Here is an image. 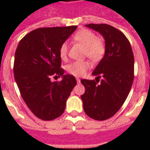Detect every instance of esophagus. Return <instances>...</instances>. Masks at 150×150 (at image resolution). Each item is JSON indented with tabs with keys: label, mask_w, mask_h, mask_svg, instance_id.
I'll return each instance as SVG.
<instances>
[{
	"label": "esophagus",
	"mask_w": 150,
	"mask_h": 150,
	"mask_svg": "<svg viewBox=\"0 0 150 150\" xmlns=\"http://www.w3.org/2000/svg\"><path fill=\"white\" fill-rule=\"evenodd\" d=\"M76 81H77V83H80V79L79 78H76Z\"/></svg>",
	"instance_id": "1"
}]
</instances>
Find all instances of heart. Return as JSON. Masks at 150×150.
<instances>
[{
  "mask_svg": "<svg viewBox=\"0 0 150 150\" xmlns=\"http://www.w3.org/2000/svg\"><path fill=\"white\" fill-rule=\"evenodd\" d=\"M74 42L84 46V56L92 62H99L105 53V44L101 38H96L94 32L88 29L77 31L72 38ZM68 54V45L63 42L59 48V56L62 60H66ZM90 64L88 61H75L67 66L69 74L75 76H81L88 71Z\"/></svg>",
  "mask_w": 150,
  "mask_h": 150,
  "instance_id": "1",
  "label": "heart"
}]
</instances>
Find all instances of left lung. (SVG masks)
<instances>
[{
  "label": "left lung",
  "mask_w": 150,
  "mask_h": 150,
  "mask_svg": "<svg viewBox=\"0 0 150 150\" xmlns=\"http://www.w3.org/2000/svg\"><path fill=\"white\" fill-rule=\"evenodd\" d=\"M86 26L104 37L105 53L92 72L96 80H81L85 88L81 99L89 117L104 120L114 116L128 97L134 78V56L129 41L119 30L107 24Z\"/></svg>",
  "instance_id": "obj_1"
}]
</instances>
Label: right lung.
<instances>
[{"label": "right lung", "mask_w": 150, "mask_h": 150, "mask_svg": "<svg viewBox=\"0 0 150 150\" xmlns=\"http://www.w3.org/2000/svg\"><path fill=\"white\" fill-rule=\"evenodd\" d=\"M76 28H38L26 34L16 50L13 73L21 97L31 112L43 120L62 115L76 85L73 75H64L59 56L61 45ZM53 75L62 76V80L52 82Z\"/></svg>", "instance_id": "1"}]
</instances>
